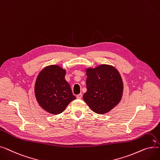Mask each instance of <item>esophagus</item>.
<instances>
[{
    "label": "esophagus",
    "mask_w": 160,
    "mask_h": 160,
    "mask_svg": "<svg viewBox=\"0 0 160 160\" xmlns=\"http://www.w3.org/2000/svg\"><path fill=\"white\" fill-rule=\"evenodd\" d=\"M82 93H80V94H78V95H77V98L78 99H80V98H82Z\"/></svg>",
    "instance_id": "obj_1"
}]
</instances>
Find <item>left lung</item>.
Returning <instances> with one entry per match:
<instances>
[{"instance_id":"left-lung-1","label":"left lung","mask_w":160,"mask_h":160,"mask_svg":"<svg viewBox=\"0 0 160 160\" xmlns=\"http://www.w3.org/2000/svg\"><path fill=\"white\" fill-rule=\"evenodd\" d=\"M87 91L83 94L85 102L94 112L104 114L112 110L121 101L123 83L114 67L100 65L86 69Z\"/></svg>"}]
</instances>
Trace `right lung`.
Masks as SVG:
<instances>
[{
    "label": "right lung",
    "mask_w": 160,
    "mask_h": 160,
    "mask_svg": "<svg viewBox=\"0 0 160 160\" xmlns=\"http://www.w3.org/2000/svg\"><path fill=\"white\" fill-rule=\"evenodd\" d=\"M66 71L56 65H49L38 74L34 92L38 102L48 113H62L76 99L70 85L65 79Z\"/></svg>",
    "instance_id": "add662e5"
}]
</instances>
